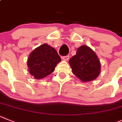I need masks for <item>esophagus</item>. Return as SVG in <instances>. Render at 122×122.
<instances>
[{"instance_id": "34e87169", "label": "esophagus", "mask_w": 122, "mask_h": 122, "mask_svg": "<svg viewBox=\"0 0 122 122\" xmlns=\"http://www.w3.org/2000/svg\"><path fill=\"white\" fill-rule=\"evenodd\" d=\"M62 59L63 60H64V61H68L69 59V56L66 55V56H62Z\"/></svg>"}]
</instances>
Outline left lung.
Listing matches in <instances>:
<instances>
[{
    "label": "left lung",
    "mask_w": 122,
    "mask_h": 122,
    "mask_svg": "<svg viewBox=\"0 0 122 122\" xmlns=\"http://www.w3.org/2000/svg\"><path fill=\"white\" fill-rule=\"evenodd\" d=\"M72 72L82 81H90L99 75L101 65L98 57L91 48L82 46L77 49L75 55L70 59Z\"/></svg>",
    "instance_id": "left-lung-1"
}]
</instances>
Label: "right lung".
<instances>
[{"label": "right lung", "mask_w": 122, "mask_h": 122, "mask_svg": "<svg viewBox=\"0 0 122 122\" xmlns=\"http://www.w3.org/2000/svg\"><path fill=\"white\" fill-rule=\"evenodd\" d=\"M61 59L56 50L47 44L36 48L27 61L30 73L35 78L42 79L54 71Z\"/></svg>", "instance_id": "add662e5"}]
</instances>
